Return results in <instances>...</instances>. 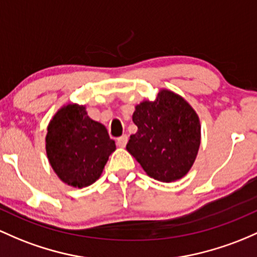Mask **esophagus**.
I'll return each instance as SVG.
<instances>
[{"mask_svg": "<svg viewBox=\"0 0 257 257\" xmlns=\"http://www.w3.org/2000/svg\"><path fill=\"white\" fill-rule=\"evenodd\" d=\"M126 143H128V137L126 135H122V137H119L117 139V145L119 148H124L126 145Z\"/></svg>", "mask_w": 257, "mask_h": 257, "instance_id": "esophagus-1", "label": "esophagus"}]
</instances>
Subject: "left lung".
<instances>
[{
    "instance_id": "left-lung-1",
    "label": "left lung",
    "mask_w": 257,
    "mask_h": 257,
    "mask_svg": "<svg viewBox=\"0 0 257 257\" xmlns=\"http://www.w3.org/2000/svg\"><path fill=\"white\" fill-rule=\"evenodd\" d=\"M126 150L154 179L173 182L188 173L200 146L199 117L190 105L174 92L162 90L156 100L135 107Z\"/></svg>"
}]
</instances>
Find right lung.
Here are the masks:
<instances>
[{
    "label": "right lung",
    "mask_w": 257,
    "mask_h": 257,
    "mask_svg": "<svg viewBox=\"0 0 257 257\" xmlns=\"http://www.w3.org/2000/svg\"><path fill=\"white\" fill-rule=\"evenodd\" d=\"M115 150L105 125L86 114L85 107L68 105L47 128L46 152L53 171L68 185L84 188L96 182Z\"/></svg>",
    "instance_id": "obj_1"
}]
</instances>
